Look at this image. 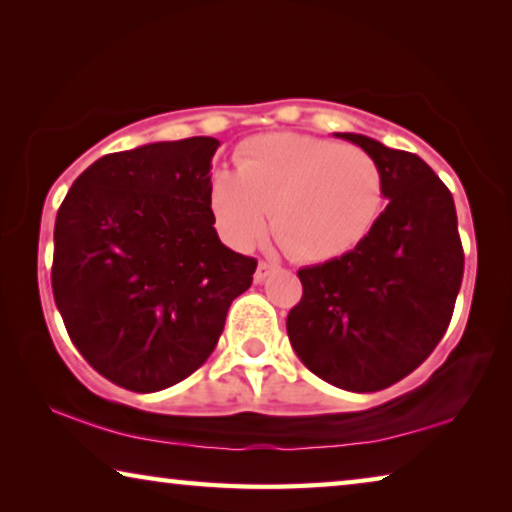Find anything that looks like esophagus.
Returning <instances> with one entry per match:
<instances>
[{"instance_id": "obj_1", "label": "esophagus", "mask_w": 512, "mask_h": 512, "mask_svg": "<svg viewBox=\"0 0 512 512\" xmlns=\"http://www.w3.org/2000/svg\"><path fill=\"white\" fill-rule=\"evenodd\" d=\"M275 269H278V266L271 264V262H259L257 271H255V282H264L271 273H275Z\"/></svg>"}]
</instances>
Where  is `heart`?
Here are the masks:
<instances>
[{
  "mask_svg": "<svg viewBox=\"0 0 512 512\" xmlns=\"http://www.w3.org/2000/svg\"><path fill=\"white\" fill-rule=\"evenodd\" d=\"M207 200L227 246L253 248L271 221L287 253L328 262L373 230L385 209V173L355 145L266 134L241 145L237 170H214Z\"/></svg>",
  "mask_w": 512,
  "mask_h": 512,
  "instance_id": "b5f03b06",
  "label": "heart"
}]
</instances>
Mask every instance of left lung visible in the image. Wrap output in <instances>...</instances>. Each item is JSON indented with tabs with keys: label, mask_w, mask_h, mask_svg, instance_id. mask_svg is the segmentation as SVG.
<instances>
[{
	"label": "left lung",
	"mask_w": 512,
	"mask_h": 512,
	"mask_svg": "<svg viewBox=\"0 0 512 512\" xmlns=\"http://www.w3.org/2000/svg\"><path fill=\"white\" fill-rule=\"evenodd\" d=\"M385 173V212L351 253L298 271L287 316L296 355L346 392H378L415 371L449 328L465 255L451 191L417 154L362 134Z\"/></svg>",
	"instance_id": "obj_1"
}]
</instances>
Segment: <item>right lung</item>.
<instances>
[{
    "label": "right lung",
    "mask_w": 512,
    "mask_h": 512,
    "mask_svg": "<svg viewBox=\"0 0 512 512\" xmlns=\"http://www.w3.org/2000/svg\"><path fill=\"white\" fill-rule=\"evenodd\" d=\"M212 136L104 154L81 173L54 225L52 291L91 367L159 392L205 364L257 259L223 246L207 186Z\"/></svg>",
    "instance_id": "1"
}]
</instances>
